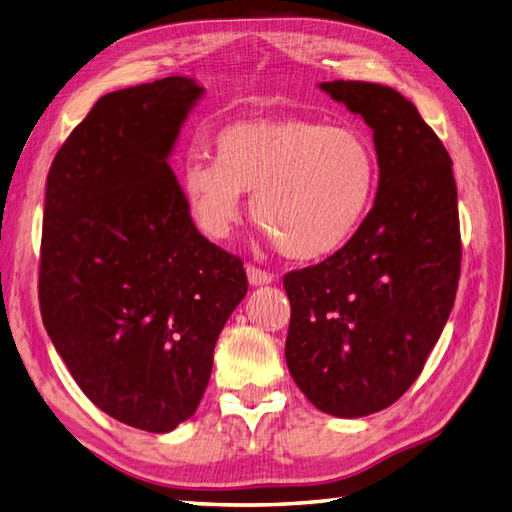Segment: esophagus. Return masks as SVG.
Segmentation results:
<instances>
[{"label": "esophagus", "instance_id": "esophagus-1", "mask_svg": "<svg viewBox=\"0 0 512 512\" xmlns=\"http://www.w3.org/2000/svg\"><path fill=\"white\" fill-rule=\"evenodd\" d=\"M246 277H248V283H251L253 287H259V285H270L274 281V274L261 270L257 266H246Z\"/></svg>", "mask_w": 512, "mask_h": 512}]
</instances>
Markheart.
I'll list each match as a JSON object with an SVG mask.
<instances>
[{
  "instance_id": "obj_1",
  "label": "heart",
  "mask_w": 512,
  "mask_h": 512,
  "mask_svg": "<svg viewBox=\"0 0 512 512\" xmlns=\"http://www.w3.org/2000/svg\"><path fill=\"white\" fill-rule=\"evenodd\" d=\"M216 160L183 166V194L207 235L222 238L253 192V214L285 257L313 261L337 253L368 216L378 155L363 129L309 119H255L225 127Z\"/></svg>"
}]
</instances>
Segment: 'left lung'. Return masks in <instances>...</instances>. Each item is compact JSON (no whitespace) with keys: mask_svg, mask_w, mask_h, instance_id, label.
<instances>
[{"mask_svg":"<svg viewBox=\"0 0 512 512\" xmlns=\"http://www.w3.org/2000/svg\"><path fill=\"white\" fill-rule=\"evenodd\" d=\"M374 131L378 190L352 240L287 272L285 361L307 400L335 417L387 409L422 372L450 318L461 274L448 151L398 90L322 82Z\"/></svg>","mask_w":512,"mask_h":512,"instance_id":"1","label":"left lung"}]
</instances>
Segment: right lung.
<instances>
[{"mask_svg": "<svg viewBox=\"0 0 512 512\" xmlns=\"http://www.w3.org/2000/svg\"><path fill=\"white\" fill-rule=\"evenodd\" d=\"M203 95L179 75L103 95L47 175V335L90 402L147 432L194 415L216 339L248 290L240 257L194 227L168 166Z\"/></svg>", "mask_w": 512, "mask_h": 512, "instance_id": "obj_1", "label": "right lung"}]
</instances>
